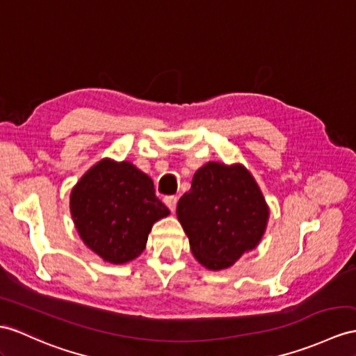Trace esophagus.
Wrapping results in <instances>:
<instances>
[{"mask_svg": "<svg viewBox=\"0 0 356 356\" xmlns=\"http://www.w3.org/2000/svg\"><path fill=\"white\" fill-rule=\"evenodd\" d=\"M164 202H166V205L169 207V210L173 213V211H175V208H177L178 197L177 196H166V197H164Z\"/></svg>", "mask_w": 356, "mask_h": 356, "instance_id": "34e87169", "label": "esophagus"}]
</instances>
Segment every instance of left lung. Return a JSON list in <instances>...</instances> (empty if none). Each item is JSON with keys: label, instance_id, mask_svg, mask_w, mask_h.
Here are the masks:
<instances>
[{"label": "left lung", "instance_id": "left-lung-1", "mask_svg": "<svg viewBox=\"0 0 356 356\" xmlns=\"http://www.w3.org/2000/svg\"><path fill=\"white\" fill-rule=\"evenodd\" d=\"M178 219L199 263L213 270L229 267L261 240L268 210L243 166L208 163L178 201Z\"/></svg>", "mask_w": 356, "mask_h": 356}]
</instances>
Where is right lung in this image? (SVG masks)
I'll return each mask as SVG.
<instances>
[{
  "label": "right lung",
  "mask_w": 356,
  "mask_h": 356,
  "mask_svg": "<svg viewBox=\"0 0 356 356\" xmlns=\"http://www.w3.org/2000/svg\"><path fill=\"white\" fill-rule=\"evenodd\" d=\"M78 234L106 261L122 264L142 254L152 223L169 214L152 179L131 163L102 160L71 193Z\"/></svg>",
  "instance_id": "add662e5"
}]
</instances>
